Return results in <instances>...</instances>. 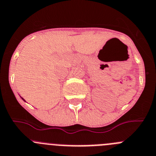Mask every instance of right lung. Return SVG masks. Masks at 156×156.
<instances>
[{"mask_svg": "<svg viewBox=\"0 0 156 156\" xmlns=\"http://www.w3.org/2000/svg\"><path fill=\"white\" fill-rule=\"evenodd\" d=\"M20 98H21V97H20ZM22 98V100H23V101H25V102H26V101H25V100L23 99V98Z\"/></svg>", "mask_w": 156, "mask_h": 156, "instance_id": "add662e5", "label": "right lung"}]
</instances>
